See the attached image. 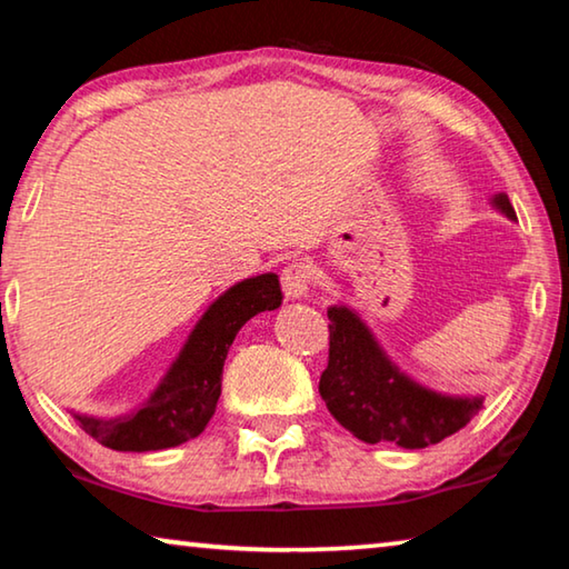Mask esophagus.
I'll use <instances>...</instances> for the list:
<instances>
[{"label": "esophagus", "instance_id": "1", "mask_svg": "<svg viewBox=\"0 0 569 569\" xmlns=\"http://www.w3.org/2000/svg\"><path fill=\"white\" fill-rule=\"evenodd\" d=\"M311 278H313V268L308 266L306 261H293L283 268L281 273V286L283 293L288 298H301L308 293L311 288Z\"/></svg>", "mask_w": 569, "mask_h": 569}]
</instances>
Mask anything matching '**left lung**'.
<instances>
[{"mask_svg": "<svg viewBox=\"0 0 569 569\" xmlns=\"http://www.w3.org/2000/svg\"><path fill=\"white\" fill-rule=\"evenodd\" d=\"M495 206L517 220L505 192L495 198ZM329 321V366L319 391L333 419L356 439L423 449L467 427L481 409V397H447L411 381L351 308L331 306Z\"/></svg>", "mask_w": 569, "mask_h": 569, "instance_id": "1", "label": "left lung"}]
</instances>
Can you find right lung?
<instances>
[{
    "label": "right lung",
    "mask_w": 569,
    "mask_h": 569,
    "mask_svg": "<svg viewBox=\"0 0 569 569\" xmlns=\"http://www.w3.org/2000/svg\"><path fill=\"white\" fill-rule=\"evenodd\" d=\"M281 301L276 273L236 283L203 313L148 403L120 419L82 413H74V419L102 447L118 451H158L196 439L216 413L223 363L236 333L256 313L273 311Z\"/></svg>",
    "instance_id": "1"
}]
</instances>
